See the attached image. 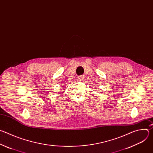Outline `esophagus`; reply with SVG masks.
Returning a JSON list of instances; mask_svg holds the SVG:
<instances>
[{"label": "esophagus", "mask_w": 153, "mask_h": 153, "mask_svg": "<svg viewBox=\"0 0 153 153\" xmlns=\"http://www.w3.org/2000/svg\"><path fill=\"white\" fill-rule=\"evenodd\" d=\"M83 79H84V76H79L77 77V80L79 81H82Z\"/></svg>", "instance_id": "obj_1"}]
</instances>
